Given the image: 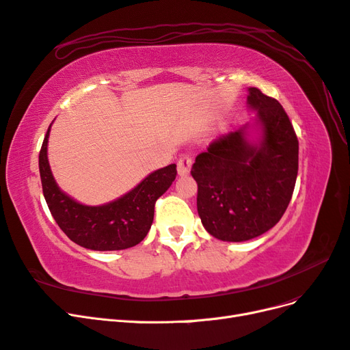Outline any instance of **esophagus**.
<instances>
[{
    "instance_id": "obj_1",
    "label": "esophagus",
    "mask_w": 350,
    "mask_h": 350,
    "mask_svg": "<svg viewBox=\"0 0 350 350\" xmlns=\"http://www.w3.org/2000/svg\"><path fill=\"white\" fill-rule=\"evenodd\" d=\"M191 165H193V159L191 156H183L178 161V175L179 176H185L191 171Z\"/></svg>"
}]
</instances>
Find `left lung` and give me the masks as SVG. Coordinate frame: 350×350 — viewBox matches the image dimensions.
<instances>
[{
    "instance_id": "8db88e82",
    "label": "left lung",
    "mask_w": 350,
    "mask_h": 350,
    "mask_svg": "<svg viewBox=\"0 0 350 350\" xmlns=\"http://www.w3.org/2000/svg\"><path fill=\"white\" fill-rule=\"evenodd\" d=\"M247 103L256 122L219 137L196 157L201 224L220 241L242 242L262 235L282 219L298 175L299 143L282 105L250 88ZM260 126L254 144L247 130Z\"/></svg>"
}]
</instances>
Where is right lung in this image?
I'll return each instance as SVG.
<instances>
[{"instance_id":"1","label":"right lung","mask_w":350,"mask_h":350,"mask_svg":"<svg viewBox=\"0 0 350 350\" xmlns=\"http://www.w3.org/2000/svg\"><path fill=\"white\" fill-rule=\"evenodd\" d=\"M51 125L39 153V172L46 204L61 230L77 245L93 251L125 250L140 243L153 224L156 200L175 181L176 165L157 169L111 203L84 206L62 193L52 176L48 162Z\"/></svg>"}]
</instances>
